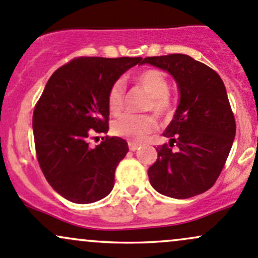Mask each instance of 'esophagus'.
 <instances>
[{
	"instance_id": "esophagus-1",
	"label": "esophagus",
	"mask_w": 258,
	"mask_h": 258,
	"mask_svg": "<svg viewBox=\"0 0 258 258\" xmlns=\"http://www.w3.org/2000/svg\"><path fill=\"white\" fill-rule=\"evenodd\" d=\"M138 147H140V143L132 142V141H128V148H130V151H136Z\"/></svg>"
}]
</instances>
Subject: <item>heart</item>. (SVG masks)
<instances>
[{
    "instance_id": "obj_1",
    "label": "heart",
    "mask_w": 258,
    "mask_h": 258,
    "mask_svg": "<svg viewBox=\"0 0 258 258\" xmlns=\"http://www.w3.org/2000/svg\"><path fill=\"white\" fill-rule=\"evenodd\" d=\"M135 81L141 89L148 94L145 102V110H152L156 115L164 116L170 115L174 110V102L169 95V80L164 73L158 69H147L136 75ZM124 94L126 88L121 79L116 80L108 89L107 107L112 115H118L124 106ZM156 117L153 115H126L121 116L113 121L112 132L116 136H121L128 140L140 141L145 140L147 135L157 128Z\"/></svg>"
}]
</instances>
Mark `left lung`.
<instances>
[{
	"instance_id": "1",
	"label": "left lung",
	"mask_w": 258,
	"mask_h": 258,
	"mask_svg": "<svg viewBox=\"0 0 258 258\" xmlns=\"http://www.w3.org/2000/svg\"><path fill=\"white\" fill-rule=\"evenodd\" d=\"M143 63L167 70L180 91L174 118L163 134L169 143L157 147V161L148 169L152 186L175 199L204 193L220 175L236 134L220 75L186 54L147 56Z\"/></svg>"
}]
</instances>
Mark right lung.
Masks as SVG:
<instances>
[{"label": "right lung", "mask_w": 258, "mask_h": 258, "mask_svg": "<svg viewBox=\"0 0 258 258\" xmlns=\"http://www.w3.org/2000/svg\"><path fill=\"white\" fill-rule=\"evenodd\" d=\"M142 58H74L53 73L33 111L38 163L51 188L77 204L112 190L115 170L128 152L120 137L90 140L108 131L110 86Z\"/></svg>", "instance_id": "obj_1"}]
</instances>
